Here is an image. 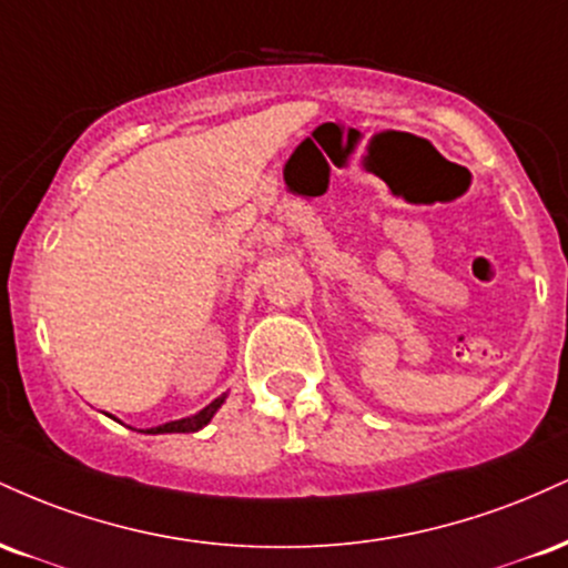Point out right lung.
Returning a JSON list of instances; mask_svg holds the SVG:
<instances>
[{"instance_id":"obj_1","label":"right lung","mask_w":568,"mask_h":568,"mask_svg":"<svg viewBox=\"0 0 568 568\" xmlns=\"http://www.w3.org/2000/svg\"><path fill=\"white\" fill-rule=\"evenodd\" d=\"M221 403H224V395L216 397V400L211 403V406H205L200 410V414L189 416V419H179V422H168V425H160V427H152L146 429V433L158 435V433H197V429H202L207 425V422L213 419V414L221 408Z\"/></svg>"}]
</instances>
